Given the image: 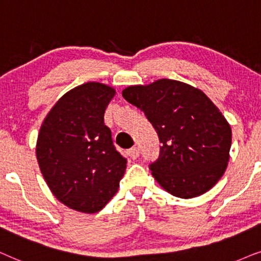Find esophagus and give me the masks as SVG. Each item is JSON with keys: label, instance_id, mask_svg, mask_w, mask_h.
Instances as JSON below:
<instances>
[{"label": "esophagus", "instance_id": "34e87169", "mask_svg": "<svg viewBox=\"0 0 261 261\" xmlns=\"http://www.w3.org/2000/svg\"><path fill=\"white\" fill-rule=\"evenodd\" d=\"M128 156H130L133 160H136L138 156H140V149H138L137 147L131 148L130 150H128Z\"/></svg>", "mask_w": 261, "mask_h": 261}]
</instances>
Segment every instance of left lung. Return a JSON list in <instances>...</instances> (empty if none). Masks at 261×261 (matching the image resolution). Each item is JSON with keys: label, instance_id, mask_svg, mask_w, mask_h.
Returning a JSON list of instances; mask_svg holds the SVG:
<instances>
[{"label": "left lung", "instance_id": "obj_1", "mask_svg": "<svg viewBox=\"0 0 261 261\" xmlns=\"http://www.w3.org/2000/svg\"><path fill=\"white\" fill-rule=\"evenodd\" d=\"M125 100L145 113L161 150L150 169L159 185L189 199L216 185L227 169L231 127L203 90L176 80L128 86Z\"/></svg>", "mask_w": 261, "mask_h": 261}]
</instances>
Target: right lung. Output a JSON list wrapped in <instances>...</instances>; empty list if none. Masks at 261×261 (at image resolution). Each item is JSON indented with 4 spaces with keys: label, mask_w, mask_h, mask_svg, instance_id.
<instances>
[{
    "label": "right lung",
    "mask_w": 261,
    "mask_h": 261,
    "mask_svg": "<svg viewBox=\"0 0 261 261\" xmlns=\"http://www.w3.org/2000/svg\"><path fill=\"white\" fill-rule=\"evenodd\" d=\"M113 87L86 82L61 96L41 124L36 145L52 194L85 214L102 209L119 189L126 160L114 148L103 114Z\"/></svg>",
    "instance_id": "right-lung-1"
}]
</instances>
